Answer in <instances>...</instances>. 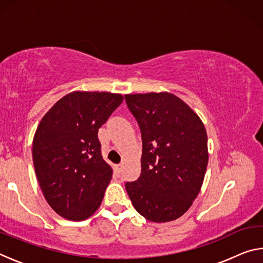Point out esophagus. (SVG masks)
<instances>
[{
    "mask_svg": "<svg viewBox=\"0 0 263 263\" xmlns=\"http://www.w3.org/2000/svg\"><path fill=\"white\" fill-rule=\"evenodd\" d=\"M115 168H116V172H117L118 174L122 172V164H116Z\"/></svg>",
    "mask_w": 263,
    "mask_h": 263,
    "instance_id": "34e87169",
    "label": "esophagus"
}]
</instances>
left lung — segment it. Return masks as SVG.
<instances>
[{
	"label": "left lung",
	"mask_w": 263,
	"mask_h": 263,
	"mask_svg": "<svg viewBox=\"0 0 263 263\" xmlns=\"http://www.w3.org/2000/svg\"><path fill=\"white\" fill-rule=\"evenodd\" d=\"M142 139L139 179L125 183L136 210L147 220L167 222L188 211L202 188L209 153L198 115L171 92L127 94Z\"/></svg>",
	"instance_id": "left-lung-1"
}]
</instances>
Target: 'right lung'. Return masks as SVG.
I'll use <instances>...</instances> for the list:
<instances>
[{
    "mask_svg": "<svg viewBox=\"0 0 263 263\" xmlns=\"http://www.w3.org/2000/svg\"><path fill=\"white\" fill-rule=\"evenodd\" d=\"M123 100L108 91H73L39 123L32 142L35 175L62 218L84 220L100 208L112 168L102 158L97 133Z\"/></svg>",
    "mask_w": 263,
    "mask_h": 263,
    "instance_id": "1",
    "label": "right lung"
}]
</instances>
